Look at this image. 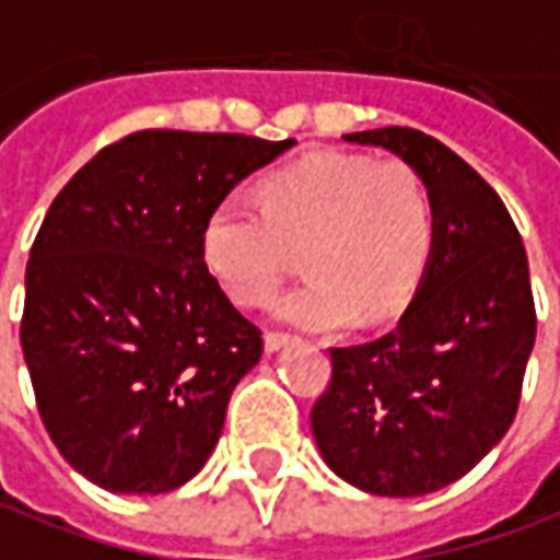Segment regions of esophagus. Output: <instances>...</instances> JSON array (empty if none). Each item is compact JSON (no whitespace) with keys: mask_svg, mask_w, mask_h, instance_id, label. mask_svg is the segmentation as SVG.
Instances as JSON below:
<instances>
[{"mask_svg":"<svg viewBox=\"0 0 560 560\" xmlns=\"http://www.w3.org/2000/svg\"><path fill=\"white\" fill-rule=\"evenodd\" d=\"M288 342H291V336L279 334V330H269V334L264 336V346H267V351H279V348L288 346Z\"/></svg>","mask_w":560,"mask_h":560,"instance_id":"34e87169","label":"esophagus"}]
</instances>
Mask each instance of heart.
<instances>
[{
    "label": "heart",
    "mask_w": 560,
    "mask_h": 560,
    "mask_svg": "<svg viewBox=\"0 0 560 560\" xmlns=\"http://www.w3.org/2000/svg\"><path fill=\"white\" fill-rule=\"evenodd\" d=\"M303 245L308 279L284 293L276 315L308 330L400 312L428 272L436 209L424 178L402 160L312 154L281 166L260 199L230 190L214 202L199 248L242 306H267Z\"/></svg>",
    "instance_id": "b5f03b06"
}]
</instances>
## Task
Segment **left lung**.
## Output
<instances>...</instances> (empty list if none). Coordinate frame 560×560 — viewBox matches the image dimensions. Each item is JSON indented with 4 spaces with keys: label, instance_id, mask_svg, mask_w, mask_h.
Returning <instances> with one entry per match:
<instances>
[{
    "label": "left lung",
    "instance_id": "left-lung-1",
    "mask_svg": "<svg viewBox=\"0 0 560 560\" xmlns=\"http://www.w3.org/2000/svg\"><path fill=\"white\" fill-rule=\"evenodd\" d=\"M342 139L385 148L424 178L436 245L390 334L330 348L312 433L348 485L421 498L470 472L515 418L537 339L527 254L494 187L433 136L385 127Z\"/></svg>",
    "mask_w": 560,
    "mask_h": 560
}]
</instances>
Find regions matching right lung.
Listing matches in <instances>:
<instances>
[{"mask_svg": "<svg viewBox=\"0 0 560 560\" xmlns=\"http://www.w3.org/2000/svg\"><path fill=\"white\" fill-rule=\"evenodd\" d=\"M291 144L130 132L50 202L26 264L21 346L50 440L93 485L166 494L212 455L264 339L199 236L214 202Z\"/></svg>", "mask_w": 560, "mask_h": 560, "instance_id": "obj_1", "label": "right lung"}]
</instances>
